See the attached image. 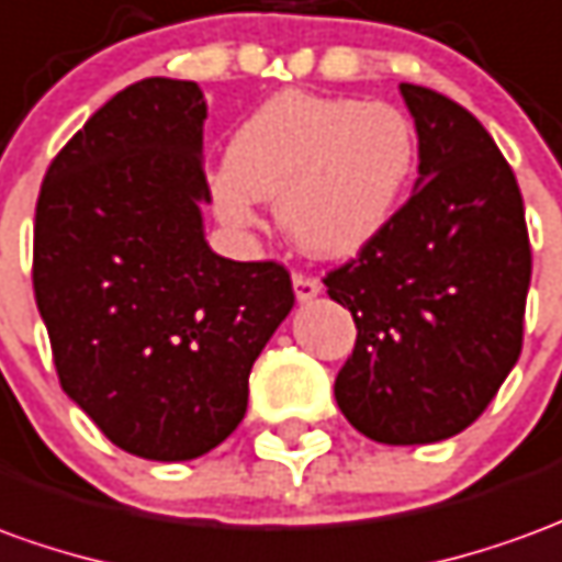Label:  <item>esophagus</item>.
<instances>
[{"mask_svg": "<svg viewBox=\"0 0 562 562\" xmlns=\"http://www.w3.org/2000/svg\"><path fill=\"white\" fill-rule=\"evenodd\" d=\"M292 285H294V297H297L301 304H304V301H313V297L322 292V282L307 277V273H294Z\"/></svg>", "mask_w": 562, "mask_h": 562, "instance_id": "1", "label": "esophagus"}]
</instances>
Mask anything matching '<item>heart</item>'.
Here are the masks:
<instances>
[{
	"label": "heart",
	"instance_id": "heart-1",
	"mask_svg": "<svg viewBox=\"0 0 562 562\" xmlns=\"http://www.w3.org/2000/svg\"><path fill=\"white\" fill-rule=\"evenodd\" d=\"M417 164V127L398 105L285 90L237 127L210 186L227 225L252 227L258 200H277L304 252L340 258L390 225Z\"/></svg>",
	"mask_w": 562,
	"mask_h": 562
}]
</instances>
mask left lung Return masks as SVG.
<instances>
[{
	"label": "left lung",
	"mask_w": 562,
	"mask_h": 562,
	"mask_svg": "<svg viewBox=\"0 0 562 562\" xmlns=\"http://www.w3.org/2000/svg\"><path fill=\"white\" fill-rule=\"evenodd\" d=\"M419 136L417 191L325 289L356 322L337 407L380 445L469 429L524 347V198L484 124L445 93L402 85Z\"/></svg>",
	"instance_id": "8db88e82"
}]
</instances>
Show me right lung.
<instances>
[{
    "label": "right lung",
    "instance_id": "obj_1",
    "mask_svg": "<svg viewBox=\"0 0 562 562\" xmlns=\"http://www.w3.org/2000/svg\"><path fill=\"white\" fill-rule=\"evenodd\" d=\"M206 100L143 78L50 160L33 289L63 392L133 457L182 462L240 426L249 371L294 304L277 261L203 240Z\"/></svg>",
    "mask_w": 562,
    "mask_h": 562
}]
</instances>
